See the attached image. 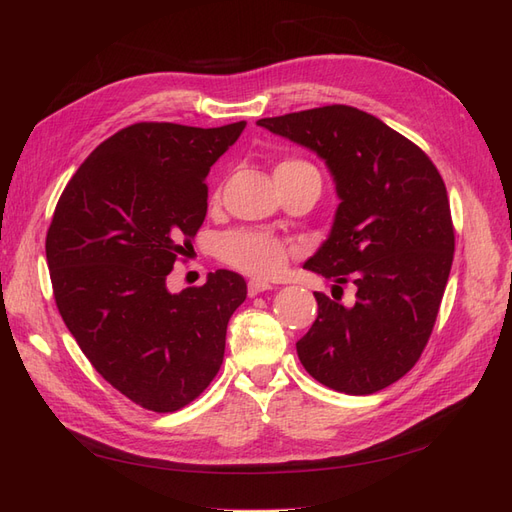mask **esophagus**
<instances>
[{
  "label": "esophagus",
  "mask_w": 512,
  "mask_h": 512,
  "mask_svg": "<svg viewBox=\"0 0 512 512\" xmlns=\"http://www.w3.org/2000/svg\"><path fill=\"white\" fill-rule=\"evenodd\" d=\"M273 286L269 282H260V280H252L250 284H247V292H250V297H256V294L265 292V290H271Z\"/></svg>",
  "instance_id": "34e87169"
}]
</instances>
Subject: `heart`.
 Returning <instances> with one entry per match:
<instances>
[{
  "mask_svg": "<svg viewBox=\"0 0 512 512\" xmlns=\"http://www.w3.org/2000/svg\"><path fill=\"white\" fill-rule=\"evenodd\" d=\"M305 162L288 160L275 170L299 166ZM220 256L230 267H235L254 277H275L280 275L288 260V245L265 232H232L220 241Z\"/></svg>",
  "mask_w": 512,
  "mask_h": 512,
  "instance_id": "heart-1",
  "label": "heart"
}]
</instances>
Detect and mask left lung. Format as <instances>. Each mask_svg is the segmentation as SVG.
Here are the masks:
<instances>
[{
	"label": "left lung",
	"mask_w": 512,
	"mask_h": 512,
	"mask_svg": "<svg viewBox=\"0 0 512 512\" xmlns=\"http://www.w3.org/2000/svg\"><path fill=\"white\" fill-rule=\"evenodd\" d=\"M256 123L327 164L339 205L303 269L356 286L350 307L314 292L318 316L297 342L299 359L333 391H382L414 367L438 316L455 252L446 185L425 151L359 108Z\"/></svg>",
	"instance_id": "obj_1"
}]
</instances>
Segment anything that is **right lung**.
<instances>
[{
  "label": "right lung",
  "mask_w": 512,
  "mask_h": 512,
  "mask_svg": "<svg viewBox=\"0 0 512 512\" xmlns=\"http://www.w3.org/2000/svg\"><path fill=\"white\" fill-rule=\"evenodd\" d=\"M243 128L119 130L76 170L46 235L68 331L106 382L153 412H175L207 389L245 301V280L226 269L177 294L166 286L205 222L209 170Z\"/></svg>",
  "instance_id": "right-lung-1"
}]
</instances>
